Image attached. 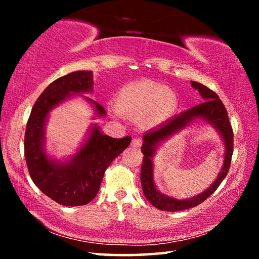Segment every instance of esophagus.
<instances>
[{
	"mask_svg": "<svg viewBox=\"0 0 259 259\" xmlns=\"http://www.w3.org/2000/svg\"><path fill=\"white\" fill-rule=\"evenodd\" d=\"M131 145H133V147L138 148V147H140L142 145V140L140 138H134L133 142H131Z\"/></svg>",
	"mask_w": 259,
	"mask_h": 259,
	"instance_id": "esophagus-1",
	"label": "esophagus"
}]
</instances>
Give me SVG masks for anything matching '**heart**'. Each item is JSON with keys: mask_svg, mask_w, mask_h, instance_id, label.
Masks as SVG:
<instances>
[{"mask_svg": "<svg viewBox=\"0 0 259 259\" xmlns=\"http://www.w3.org/2000/svg\"><path fill=\"white\" fill-rule=\"evenodd\" d=\"M115 107L125 117L152 126L167 120L178 107V99L166 85L152 81H139L124 85L118 93Z\"/></svg>", "mask_w": 259, "mask_h": 259, "instance_id": "1", "label": "heart"}]
</instances>
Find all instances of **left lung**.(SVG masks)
Masks as SVG:
<instances>
[{
  "label": "left lung",
  "instance_id": "left-lung-1",
  "mask_svg": "<svg viewBox=\"0 0 259 259\" xmlns=\"http://www.w3.org/2000/svg\"><path fill=\"white\" fill-rule=\"evenodd\" d=\"M191 87L199 92L202 102L187 110V111L175 115L174 118L157 126L156 129L147 131L142 137L144 142L141 146V151L144 153V160H142L140 174L142 191L152 206L164 211L185 210V209L196 207L202 201H205L209 196L213 194V191L218 188L222 181L226 177L230 161H232L234 137L226 108L216 93L208 89L207 87L195 81H191ZM192 124H209L218 131L224 144V163L218 178L206 191L190 198L178 200L162 194L156 188L154 178L153 177V169L154 168L153 158L155 156L157 148L162 142Z\"/></svg>",
  "mask_w": 259,
  "mask_h": 259
}]
</instances>
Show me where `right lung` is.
I'll return each instance as SVG.
<instances>
[{"label": "right lung", "instance_id": "add662e5", "mask_svg": "<svg viewBox=\"0 0 259 259\" xmlns=\"http://www.w3.org/2000/svg\"><path fill=\"white\" fill-rule=\"evenodd\" d=\"M93 92L92 71H76L53 81L37 98L27 120L24 155L33 183L43 194L63 206H82L98 194L104 171L130 145L131 137L114 139L92 123L78 150L67 159L49 155L46 126L50 112L65 101L81 97L95 110V119L106 117V110L83 93Z\"/></svg>", "mask_w": 259, "mask_h": 259}]
</instances>
